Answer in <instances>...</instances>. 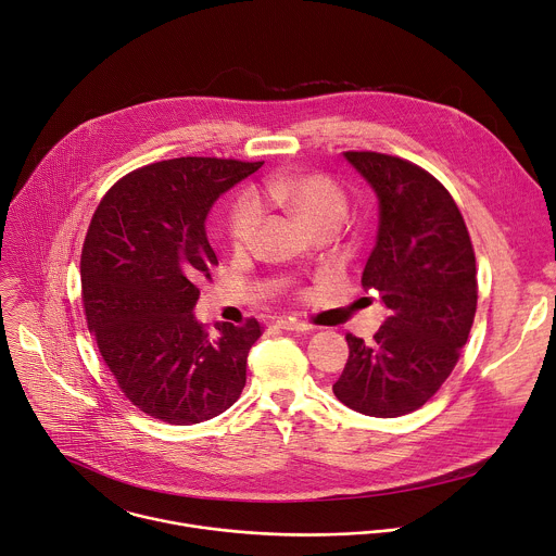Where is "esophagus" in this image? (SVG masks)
Segmentation results:
<instances>
[{
	"mask_svg": "<svg viewBox=\"0 0 556 556\" xmlns=\"http://www.w3.org/2000/svg\"><path fill=\"white\" fill-rule=\"evenodd\" d=\"M276 327H278V329H285V331H309V329H312V327L306 325V323L287 320V318H282V320H276Z\"/></svg>",
	"mask_w": 556,
	"mask_h": 556,
	"instance_id": "obj_1",
	"label": "esophagus"
}]
</instances>
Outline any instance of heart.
<instances>
[{
	"instance_id": "b5f03b06",
	"label": "heart",
	"mask_w": 556,
	"mask_h": 556,
	"mask_svg": "<svg viewBox=\"0 0 556 556\" xmlns=\"http://www.w3.org/2000/svg\"><path fill=\"white\" fill-rule=\"evenodd\" d=\"M265 199L287 210L306 231H338L349 214V201L340 185L325 174L278 176L265 182ZM261 205L254 197L240 194L229 205L227 236L233 252H244L254 244L261 227Z\"/></svg>"
}]
</instances>
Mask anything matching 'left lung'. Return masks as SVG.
<instances>
[{
	"instance_id": "left-lung-1",
	"label": "left lung",
	"mask_w": 556,
	"mask_h": 556,
	"mask_svg": "<svg viewBox=\"0 0 556 556\" xmlns=\"http://www.w3.org/2000/svg\"><path fill=\"white\" fill-rule=\"evenodd\" d=\"M344 156L380 201L362 287L380 293L389 316L371 342L346 333L349 359L333 393L362 415L400 417L433 397L459 359L477 312L475 250L433 174L380 152Z\"/></svg>"
}]
</instances>
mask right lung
Masks as SVG:
<instances>
[{"instance_id": "1", "label": "right lung", "mask_w": 556, "mask_h": 556, "mask_svg": "<svg viewBox=\"0 0 556 556\" xmlns=\"http://www.w3.org/2000/svg\"><path fill=\"white\" fill-rule=\"evenodd\" d=\"M263 161L180 156L118 178L97 205L81 250L90 333L121 393L146 415L190 426L242 393L256 318L218 338L197 323L199 285L218 258L205 236L214 201Z\"/></svg>"}]
</instances>
